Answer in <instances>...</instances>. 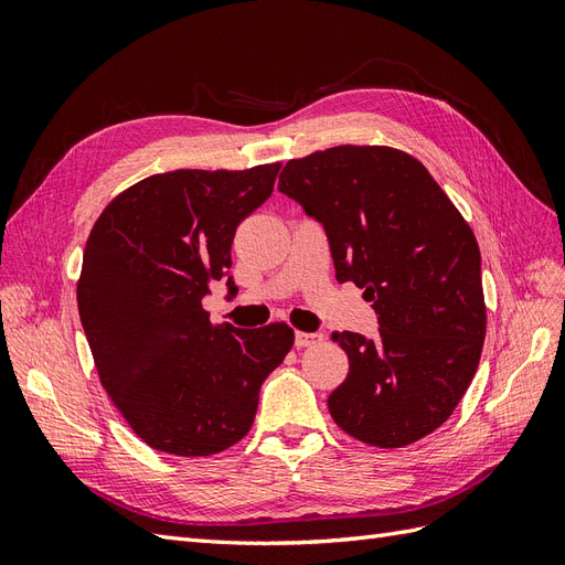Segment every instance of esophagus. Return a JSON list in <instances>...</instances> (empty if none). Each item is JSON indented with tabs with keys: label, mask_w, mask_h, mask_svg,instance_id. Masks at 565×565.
Instances as JSON below:
<instances>
[{
	"label": "esophagus",
	"mask_w": 565,
	"mask_h": 565,
	"mask_svg": "<svg viewBox=\"0 0 565 565\" xmlns=\"http://www.w3.org/2000/svg\"><path fill=\"white\" fill-rule=\"evenodd\" d=\"M320 341H322V334H320V332H297V334H295V347H297V349L313 347V344H320Z\"/></svg>",
	"instance_id": "1"
}]
</instances>
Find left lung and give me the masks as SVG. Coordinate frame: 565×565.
Masks as SVG:
<instances>
[{
  "label": "left lung",
  "mask_w": 565,
  "mask_h": 565,
  "mask_svg": "<svg viewBox=\"0 0 565 565\" xmlns=\"http://www.w3.org/2000/svg\"><path fill=\"white\" fill-rule=\"evenodd\" d=\"M278 191L330 241L339 282L363 287L380 337L334 332L349 374L332 419L377 448L436 431L465 396L486 339L481 252L426 167L386 146H337L289 160Z\"/></svg>",
  "instance_id": "left-lung-1"
}]
</instances>
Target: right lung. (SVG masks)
<instances>
[{
    "mask_svg": "<svg viewBox=\"0 0 565 565\" xmlns=\"http://www.w3.org/2000/svg\"><path fill=\"white\" fill-rule=\"evenodd\" d=\"M280 164L148 177L119 193L84 247L77 306L98 377L152 450L207 457L254 424L259 388L295 344L285 322L212 324L235 228L270 198ZM228 295L235 282L228 276Z\"/></svg>",
    "mask_w": 565,
    "mask_h": 565,
    "instance_id": "right-lung-1",
    "label": "right lung"
}]
</instances>
